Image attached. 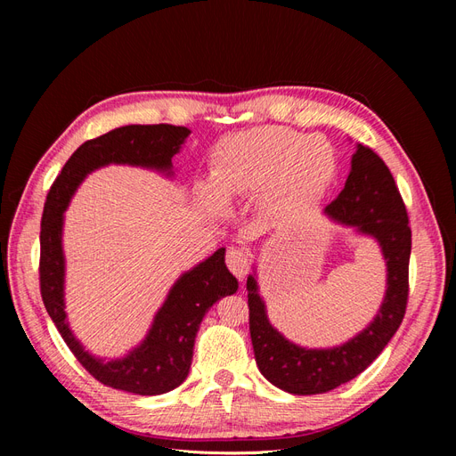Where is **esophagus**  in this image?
<instances>
[{
  "instance_id": "obj_1",
  "label": "esophagus",
  "mask_w": 456,
  "mask_h": 456,
  "mask_svg": "<svg viewBox=\"0 0 456 456\" xmlns=\"http://www.w3.org/2000/svg\"><path fill=\"white\" fill-rule=\"evenodd\" d=\"M226 266L230 268V272L236 275L238 280H243L245 273L249 272L251 266V258L247 255V251L243 249H230L226 253Z\"/></svg>"
}]
</instances>
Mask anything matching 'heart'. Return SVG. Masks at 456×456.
<instances>
[{
    "label": "heart",
    "mask_w": 456,
    "mask_h": 456,
    "mask_svg": "<svg viewBox=\"0 0 456 456\" xmlns=\"http://www.w3.org/2000/svg\"><path fill=\"white\" fill-rule=\"evenodd\" d=\"M213 175L216 183L201 186L211 201H223L224 191L251 194L268 188L272 211L293 216L325 194L337 175V156L323 136L265 126L226 136L215 148Z\"/></svg>",
    "instance_id": "1"
}]
</instances>
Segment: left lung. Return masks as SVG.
Masks as SVG:
<instances>
[{"instance_id":"8db88e82","label":"left lung","mask_w":456,"mask_h":456,"mask_svg":"<svg viewBox=\"0 0 456 456\" xmlns=\"http://www.w3.org/2000/svg\"><path fill=\"white\" fill-rule=\"evenodd\" d=\"M325 213L346 226L369 233L382 247L388 289L382 306L363 333L329 350H306L283 338L268 317L253 275L247 278V305L255 360L273 386L297 395L323 394L363 372L403 322L409 298L411 228L402 194L377 151L357 144L352 171Z\"/></svg>"}]
</instances>
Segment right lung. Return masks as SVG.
I'll return each mask as SVG.
<instances>
[{
  "mask_svg": "<svg viewBox=\"0 0 456 456\" xmlns=\"http://www.w3.org/2000/svg\"><path fill=\"white\" fill-rule=\"evenodd\" d=\"M190 129L167 126H126L81 144L49 190L39 232V293L76 360L99 382L139 395L171 392L188 377L196 333L203 315L218 298L238 291V280L224 265V249L203 260L175 283L158 312L146 340L127 357L102 362L89 355L68 329L64 314L62 215L86 175L108 163L171 169V159Z\"/></svg>",
  "mask_w": 456,
  "mask_h": 456,
  "instance_id": "right-lung-1",
  "label": "right lung"
}]
</instances>
